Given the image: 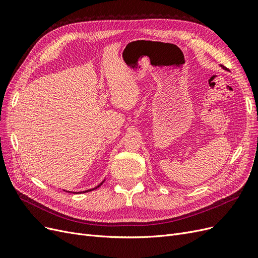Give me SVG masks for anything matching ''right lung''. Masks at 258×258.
Returning <instances> with one entry per match:
<instances>
[{"label": "right lung", "mask_w": 258, "mask_h": 258, "mask_svg": "<svg viewBox=\"0 0 258 258\" xmlns=\"http://www.w3.org/2000/svg\"><path fill=\"white\" fill-rule=\"evenodd\" d=\"M103 184V182L102 183H101L100 185H98L97 187H96V188H98V187H100L101 185H102ZM96 188H93V189H96ZM93 189H88V190H85V191H80V192H88V191H91V190H93ZM68 192H71V191H68ZM74 194H77V192H74Z\"/></svg>", "instance_id": "1"}]
</instances>
